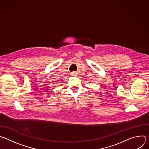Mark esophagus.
<instances>
[{"mask_svg": "<svg viewBox=\"0 0 149 149\" xmlns=\"http://www.w3.org/2000/svg\"><path fill=\"white\" fill-rule=\"evenodd\" d=\"M77 75V72H72V73H71V76H76Z\"/></svg>", "mask_w": 149, "mask_h": 149, "instance_id": "esophagus-1", "label": "esophagus"}]
</instances>
